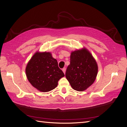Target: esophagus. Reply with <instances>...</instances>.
Masks as SVG:
<instances>
[{
    "label": "esophagus",
    "mask_w": 127,
    "mask_h": 127,
    "mask_svg": "<svg viewBox=\"0 0 127 127\" xmlns=\"http://www.w3.org/2000/svg\"><path fill=\"white\" fill-rule=\"evenodd\" d=\"M63 71L64 72V74H65V73H66V68H64L63 69Z\"/></svg>",
    "instance_id": "obj_1"
}]
</instances>
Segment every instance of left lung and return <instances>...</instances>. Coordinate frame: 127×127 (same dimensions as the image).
<instances>
[{
	"label": "left lung",
	"instance_id": "left-lung-1",
	"mask_svg": "<svg viewBox=\"0 0 127 127\" xmlns=\"http://www.w3.org/2000/svg\"><path fill=\"white\" fill-rule=\"evenodd\" d=\"M98 71L96 62L86 48L71 53L66 77L73 89L82 92L94 82Z\"/></svg>",
	"mask_w": 127,
	"mask_h": 127
}]
</instances>
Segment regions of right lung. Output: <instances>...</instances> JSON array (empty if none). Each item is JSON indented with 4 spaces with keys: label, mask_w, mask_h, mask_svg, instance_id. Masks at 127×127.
Returning <instances> with one entry per match:
<instances>
[{
    "label": "right lung",
    "mask_w": 127,
    "mask_h": 127,
    "mask_svg": "<svg viewBox=\"0 0 127 127\" xmlns=\"http://www.w3.org/2000/svg\"><path fill=\"white\" fill-rule=\"evenodd\" d=\"M25 72L31 85L42 92L55 89L59 80L64 76L57 60L47 52H36L29 61Z\"/></svg>",
    "instance_id": "add662e5"
}]
</instances>
